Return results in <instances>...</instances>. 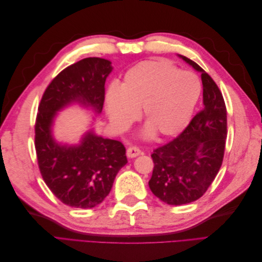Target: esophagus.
<instances>
[{"label":"esophagus","instance_id":"obj_1","mask_svg":"<svg viewBox=\"0 0 262 262\" xmlns=\"http://www.w3.org/2000/svg\"><path fill=\"white\" fill-rule=\"evenodd\" d=\"M140 154H141V149L136 145H131L128 147V149H126V155L129 157H137Z\"/></svg>","mask_w":262,"mask_h":262}]
</instances>
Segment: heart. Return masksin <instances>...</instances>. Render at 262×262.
Returning <instances> with one entry per match:
<instances>
[{"label":"heart","mask_w":262,"mask_h":262,"mask_svg":"<svg viewBox=\"0 0 262 262\" xmlns=\"http://www.w3.org/2000/svg\"><path fill=\"white\" fill-rule=\"evenodd\" d=\"M200 94L201 83L194 73L179 71L169 61H143L125 73L120 89L110 87L107 114L115 128L124 131L143 109L147 133L172 137L188 124Z\"/></svg>","instance_id":"b5f03b06"}]
</instances>
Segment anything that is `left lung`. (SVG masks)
I'll return each instance as SVG.
<instances>
[{"instance_id": "left-lung-1", "label": "left lung", "mask_w": 262, "mask_h": 262, "mask_svg": "<svg viewBox=\"0 0 262 262\" xmlns=\"http://www.w3.org/2000/svg\"><path fill=\"white\" fill-rule=\"evenodd\" d=\"M179 57L201 72L204 106L178 137L153 150L148 186L169 205L193 202L205 193L223 163L227 136L226 106L216 83L194 61Z\"/></svg>"}]
</instances>
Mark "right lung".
<instances>
[{
  "label": "right lung",
  "mask_w": 262,
  "mask_h": 262,
  "mask_svg": "<svg viewBox=\"0 0 262 262\" xmlns=\"http://www.w3.org/2000/svg\"><path fill=\"white\" fill-rule=\"evenodd\" d=\"M112 62L86 58L66 68L47 87L35 123V147L39 170L52 193L69 207L92 209L104 201L118 171L128 163L120 141L87 132L81 144H58L51 125L57 112L71 102L91 106L101 113L105 82Z\"/></svg>",
  "instance_id": "obj_1"
}]
</instances>
